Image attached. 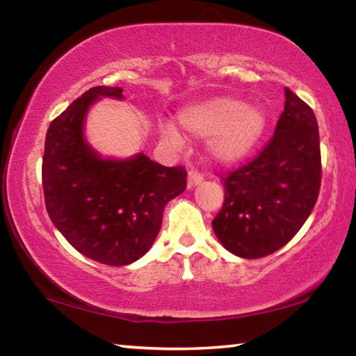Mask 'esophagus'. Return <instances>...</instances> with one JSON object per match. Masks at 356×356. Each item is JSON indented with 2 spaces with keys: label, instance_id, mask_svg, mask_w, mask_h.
Masks as SVG:
<instances>
[{
  "label": "esophagus",
  "instance_id": "34e87169",
  "mask_svg": "<svg viewBox=\"0 0 356 356\" xmlns=\"http://www.w3.org/2000/svg\"><path fill=\"white\" fill-rule=\"evenodd\" d=\"M202 180H204V177L200 172L190 171L188 172V188H193V186H196V185H201Z\"/></svg>",
  "mask_w": 356,
  "mask_h": 356
}]
</instances>
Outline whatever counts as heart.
<instances>
[{
    "mask_svg": "<svg viewBox=\"0 0 356 356\" xmlns=\"http://www.w3.org/2000/svg\"><path fill=\"white\" fill-rule=\"evenodd\" d=\"M180 129L191 136H207L209 159L222 166L248 159L267 129V116L261 106L243 105L242 100L218 95L184 106L177 113ZM168 143L180 146L184 138L172 124L161 129Z\"/></svg>",
    "mask_w": 356,
    "mask_h": 356,
    "instance_id": "obj_1",
    "label": "heart"
}]
</instances>
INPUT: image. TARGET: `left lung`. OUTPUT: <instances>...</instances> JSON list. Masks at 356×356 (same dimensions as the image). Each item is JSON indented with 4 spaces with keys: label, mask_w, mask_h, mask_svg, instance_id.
Segmentation results:
<instances>
[{
    "label": "left lung",
    "mask_w": 356,
    "mask_h": 356,
    "mask_svg": "<svg viewBox=\"0 0 356 356\" xmlns=\"http://www.w3.org/2000/svg\"><path fill=\"white\" fill-rule=\"evenodd\" d=\"M284 111L259 156L229 172L225 204L212 221L215 236L238 257L257 259L282 248L300 231L321 190V143L314 111L284 89Z\"/></svg>",
    "instance_id": "obj_1"
}]
</instances>
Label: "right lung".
<instances>
[{
  "mask_svg": "<svg viewBox=\"0 0 356 356\" xmlns=\"http://www.w3.org/2000/svg\"><path fill=\"white\" fill-rule=\"evenodd\" d=\"M122 88L84 92L50 124L42 160L48 216L65 240L92 261L129 265L150 250L166 204L185 191L184 168L155 163L138 152L102 156L84 135L86 118L100 99L122 100Z\"/></svg>",
  "mask_w": 356,
  "mask_h": 356,
  "instance_id": "right-lung-1",
  "label": "right lung"
}]
</instances>
